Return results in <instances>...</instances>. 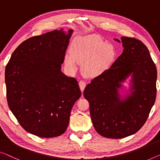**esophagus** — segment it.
<instances>
[{"instance_id": "1", "label": "esophagus", "mask_w": 160, "mask_h": 160, "mask_svg": "<svg viewBox=\"0 0 160 160\" xmlns=\"http://www.w3.org/2000/svg\"><path fill=\"white\" fill-rule=\"evenodd\" d=\"M79 86H80L81 91L83 92V90H84L85 86H86V83H85V82H84L83 80H80L79 82Z\"/></svg>"}]
</instances>
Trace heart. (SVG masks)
Wrapping results in <instances>:
<instances>
[{
  "label": "heart",
  "mask_w": 160,
  "mask_h": 160,
  "mask_svg": "<svg viewBox=\"0 0 160 160\" xmlns=\"http://www.w3.org/2000/svg\"><path fill=\"white\" fill-rule=\"evenodd\" d=\"M114 47L95 36L78 37L73 39L70 52L64 57L65 66L70 71H75L78 62H82V72L88 77L95 78L110 69L116 60Z\"/></svg>",
  "instance_id": "1"
}]
</instances>
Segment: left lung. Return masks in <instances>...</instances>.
<instances>
[{"instance_id":"left-lung-1","label":"left lung","mask_w":160,"mask_h":160,"mask_svg":"<svg viewBox=\"0 0 160 160\" xmlns=\"http://www.w3.org/2000/svg\"><path fill=\"white\" fill-rule=\"evenodd\" d=\"M123 50L113 65L85 88L90 117L100 135L122 139L137 132L146 122L155 102L157 68L147 47L134 38L122 37ZM129 77L130 88L121 95Z\"/></svg>"}]
</instances>
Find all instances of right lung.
<instances>
[{
  "label": "right lung",
  "instance_id": "right-lung-1",
  "mask_svg": "<svg viewBox=\"0 0 160 160\" xmlns=\"http://www.w3.org/2000/svg\"><path fill=\"white\" fill-rule=\"evenodd\" d=\"M73 33L54 30L31 37L15 49L5 72L9 108L27 132L59 137L81 96L78 81L61 71Z\"/></svg>",
  "mask_w": 160,
  "mask_h": 160
}]
</instances>
